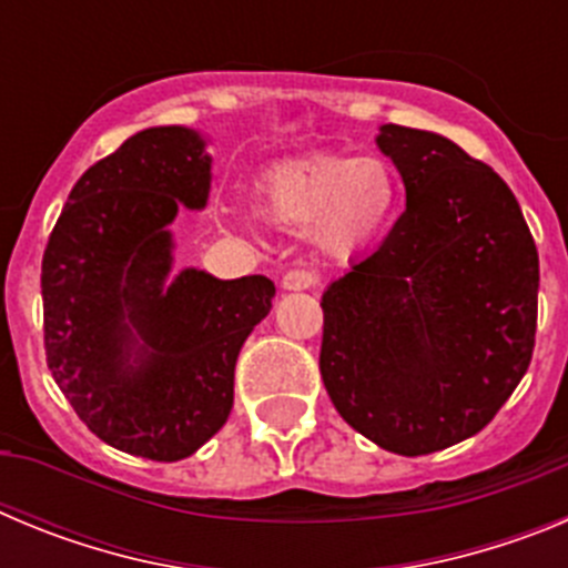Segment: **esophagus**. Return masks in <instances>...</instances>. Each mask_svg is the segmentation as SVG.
I'll use <instances>...</instances> for the list:
<instances>
[{
  "mask_svg": "<svg viewBox=\"0 0 568 568\" xmlns=\"http://www.w3.org/2000/svg\"><path fill=\"white\" fill-rule=\"evenodd\" d=\"M315 284H318V275H315L313 270H307V267L287 270V273H284V278H281V287L287 290V293H301V290H313Z\"/></svg>",
  "mask_w": 568,
  "mask_h": 568,
  "instance_id": "1",
  "label": "esophagus"
}]
</instances>
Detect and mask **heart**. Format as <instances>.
<instances>
[{"instance_id":"heart-1","label":"heart","mask_w":568,"mask_h":568,"mask_svg":"<svg viewBox=\"0 0 568 568\" xmlns=\"http://www.w3.org/2000/svg\"><path fill=\"white\" fill-rule=\"evenodd\" d=\"M255 204L273 227L310 233L321 253L346 258L389 224L398 179L378 155H313L270 168L255 184Z\"/></svg>"}]
</instances>
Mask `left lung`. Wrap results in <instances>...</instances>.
Returning <instances> with one entry per match:
<instances>
[{
  "label": "left lung",
  "instance_id": "left-lung-1",
  "mask_svg": "<svg viewBox=\"0 0 568 568\" xmlns=\"http://www.w3.org/2000/svg\"><path fill=\"white\" fill-rule=\"evenodd\" d=\"M406 210L324 295L321 378L341 418L395 455L480 433L529 369L538 250L489 164L433 130L381 124Z\"/></svg>",
  "mask_w": 568,
  "mask_h": 568
}]
</instances>
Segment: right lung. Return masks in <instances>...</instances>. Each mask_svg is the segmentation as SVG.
I'll use <instances>...</instances> for the list:
<instances>
[{"instance_id": "obj_1", "label": "right lung", "mask_w": 568, "mask_h": 568, "mask_svg": "<svg viewBox=\"0 0 568 568\" xmlns=\"http://www.w3.org/2000/svg\"><path fill=\"white\" fill-rule=\"evenodd\" d=\"M199 130L148 128L73 184L42 258L53 381L104 444L182 460L230 418L241 346L273 307L267 275H173L179 210H204Z\"/></svg>"}]
</instances>
